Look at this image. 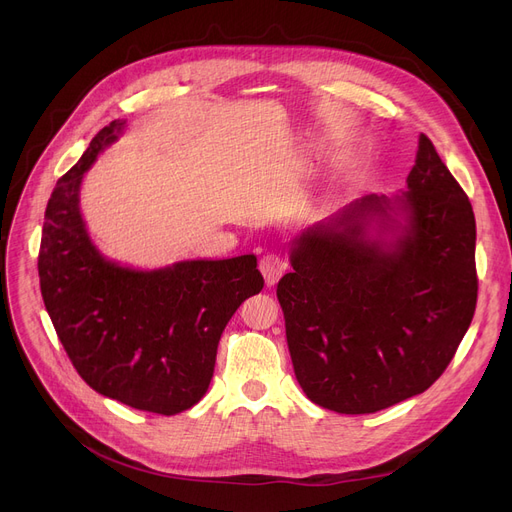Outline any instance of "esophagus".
Segmentation results:
<instances>
[{"instance_id": "34e87169", "label": "esophagus", "mask_w": 512, "mask_h": 512, "mask_svg": "<svg viewBox=\"0 0 512 512\" xmlns=\"http://www.w3.org/2000/svg\"><path fill=\"white\" fill-rule=\"evenodd\" d=\"M286 267H288L286 259L278 253H267L259 261V270H261L267 286H274L280 280V276L286 272Z\"/></svg>"}]
</instances>
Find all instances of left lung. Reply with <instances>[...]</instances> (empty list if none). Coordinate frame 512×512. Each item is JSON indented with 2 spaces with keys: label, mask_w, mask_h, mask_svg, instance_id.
I'll use <instances>...</instances> for the list:
<instances>
[{
  "label": "left lung",
  "mask_w": 512,
  "mask_h": 512,
  "mask_svg": "<svg viewBox=\"0 0 512 512\" xmlns=\"http://www.w3.org/2000/svg\"><path fill=\"white\" fill-rule=\"evenodd\" d=\"M407 186L305 230L278 282L294 375L324 409L365 415L425 392L471 326L475 215L425 134ZM373 219L397 238L369 239Z\"/></svg>",
  "instance_id": "1"
}]
</instances>
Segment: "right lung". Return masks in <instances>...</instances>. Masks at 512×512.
<instances>
[{
	"label": "right lung",
	"mask_w": 512,
	"mask_h": 512,
	"mask_svg": "<svg viewBox=\"0 0 512 512\" xmlns=\"http://www.w3.org/2000/svg\"><path fill=\"white\" fill-rule=\"evenodd\" d=\"M101 128L45 209L39 280L68 359L95 392L157 415H176L209 388L222 332L240 303L261 292L255 255L180 261L137 272L107 261L78 209L83 174L118 139Z\"/></svg>",
	"instance_id": "1"
}]
</instances>
